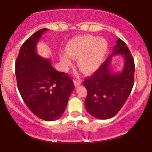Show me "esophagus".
Returning <instances> with one entry per match:
<instances>
[{"mask_svg":"<svg viewBox=\"0 0 152 152\" xmlns=\"http://www.w3.org/2000/svg\"><path fill=\"white\" fill-rule=\"evenodd\" d=\"M74 85L75 86H78V85H80L81 83V80H79L78 78H77V79H74Z\"/></svg>","mask_w":152,"mask_h":152,"instance_id":"34e87169","label":"esophagus"}]
</instances>
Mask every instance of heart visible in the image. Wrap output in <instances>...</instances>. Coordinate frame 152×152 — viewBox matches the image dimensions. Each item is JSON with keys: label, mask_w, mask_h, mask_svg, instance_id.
Segmentation results:
<instances>
[{"label": "heart", "mask_w": 152, "mask_h": 152, "mask_svg": "<svg viewBox=\"0 0 152 152\" xmlns=\"http://www.w3.org/2000/svg\"><path fill=\"white\" fill-rule=\"evenodd\" d=\"M108 50L105 39L86 35L71 40L66 46L67 53L60 55L63 65L68 67L71 64V57L78 58V64L83 72L91 73L99 69Z\"/></svg>", "instance_id": "b5f03b06"}]
</instances>
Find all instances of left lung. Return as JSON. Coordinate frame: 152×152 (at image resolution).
<instances>
[{
  "label": "left lung",
  "instance_id": "left-lung-1",
  "mask_svg": "<svg viewBox=\"0 0 152 152\" xmlns=\"http://www.w3.org/2000/svg\"><path fill=\"white\" fill-rule=\"evenodd\" d=\"M121 55L125 58L121 72L112 73L109 67L112 57ZM134 61L126 43L119 38L113 53L106 58L92 76L85 78L87 90L85 100L86 111L94 117L108 119L121 110L134 86Z\"/></svg>",
  "mask_w": 152,
  "mask_h": 152
}]
</instances>
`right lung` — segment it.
Returning a JSON list of instances; mask_svg holds the SVG:
<instances>
[{
  "mask_svg": "<svg viewBox=\"0 0 152 152\" xmlns=\"http://www.w3.org/2000/svg\"><path fill=\"white\" fill-rule=\"evenodd\" d=\"M47 30L38 31L23 43L15 73L19 92L28 108L38 118L53 121L65 111L74 85L67 74L57 71L49 60L36 53V44Z\"/></svg>",
  "mask_w": 152,
  "mask_h": 152,
  "instance_id": "1",
  "label": "right lung"
}]
</instances>
